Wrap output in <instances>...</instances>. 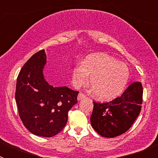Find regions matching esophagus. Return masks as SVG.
Instances as JSON below:
<instances>
[{
    "label": "esophagus",
    "instance_id": "esophagus-1",
    "mask_svg": "<svg viewBox=\"0 0 158 158\" xmlns=\"http://www.w3.org/2000/svg\"><path fill=\"white\" fill-rule=\"evenodd\" d=\"M85 95H84L83 93H80L79 94H78V96H77V100H83V99H85Z\"/></svg>",
    "mask_w": 158,
    "mask_h": 158
}]
</instances>
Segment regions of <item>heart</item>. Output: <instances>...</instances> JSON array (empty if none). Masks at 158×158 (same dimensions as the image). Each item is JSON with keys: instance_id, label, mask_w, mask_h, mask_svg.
<instances>
[{"instance_id": "heart-1", "label": "heart", "mask_w": 158, "mask_h": 158, "mask_svg": "<svg viewBox=\"0 0 158 158\" xmlns=\"http://www.w3.org/2000/svg\"><path fill=\"white\" fill-rule=\"evenodd\" d=\"M90 77L92 90L103 100L115 99L121 94L129 79L126 65L104 54L89 55L83 63L77 64L73 69L72 82L76 88L88 83Z\"/></svg>"}]
</instances>
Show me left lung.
<instances>
[{"instance_id":"8db88e82","label":"left lung","mask_w":158,"mask_h":158,"mask_svg":"<svg viewBox=\"0 0 158 158\" xmlns=\"http://www.w3.org/2000/svg\"><path fill=\"white\" fill-rule=\"evenodd\" d=\"M142 85L134 82L122 96L107 103L93 102L92 127L101 136L114 138L125 133L139 116L142 104Z\"/></svg>"}]
</instances>
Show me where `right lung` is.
Wrapping results in <instances>:
<instances>
[{"label": "right lung", "instance_id": "obj_1", "mask_svg": "<svg viewBox=\"0 0 158 158\" xmlns=\"http://www.w3.org/2000/svg\"><path fill=\"white\" fill-rule=\"evenodd\" d=\"M46 63L44 50L27 60L18 75L15 97L25 127L33 135L50 138L65 126L68 112L77 103L78 92L50 85L43 74Z\"/></svg>", "mask_w": 158, "mask_h": 158}]
</instances>
